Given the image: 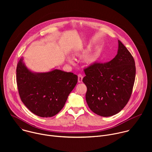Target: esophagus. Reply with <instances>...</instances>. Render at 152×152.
Listing matches in <instances>:
<instances>
[{
	"mask_svg": "<svg viewBox=\"0 0 152 152\" xmlns=\"http://www.w3.org/2000/svg\"><path fill=\"white\" fill-rule=\"evenodd\" d=\"M82 79H83V76L80 74L78 75V82L80 83L82 82Z\"/></svg>",
	"mask_w": 152,
	"mask_h": 152,
	"instance_id": "esophagus-1",
	"label": "esophagus"
}]
</instances>
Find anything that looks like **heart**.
Here are the masks:
<instances>
[{"mask_svg": "<svg viewBox=\"0 0 152 152\" xmlns=\"http://www.w3.org/2000/svg\"><path fill=\"white\" fill-rule=\"evenodd\" d=\"M97 55H91L90 56H89L88 58V59H87V61L88 62H90V63H93V62H94L96 59H97ZM68 61H69V62H70V63H73V60H72V59L71 58H68Z\"/></svg>", "mask_w": 152, "mask_h": 152, "instance_id": "b5f03b06", "label": "heart"}]
</instances>
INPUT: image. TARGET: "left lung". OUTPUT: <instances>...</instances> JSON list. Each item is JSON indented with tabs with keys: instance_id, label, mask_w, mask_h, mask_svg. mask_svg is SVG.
<instances>
[{
	"instance_id": "8db88e82",
	"label": "left lung",
	"mask_w": 152,
	"mask_h": 152,
	"mask_svg": "<svg viewBox=\"0 0 152 152\" xmlns=\"http://www.w3.org/2000/svg\"><path fill=\"white\" fill-rule=\"evenodd\" d=\"M83 82L87 88L85 98L90 109L102 117H110L126 105L135 79L134 59L118 40L115 57L105 62H94L84 69Z\"/></svg>"
}]
</instances>
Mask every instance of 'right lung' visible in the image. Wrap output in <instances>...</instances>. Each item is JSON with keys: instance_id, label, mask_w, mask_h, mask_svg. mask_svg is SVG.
Wrapping results in <instances>:
<instances>
[{"instance_id": "add662e5", "label": "right lung", "mask_w": 152, "mask_h": 152, "mask_svg": "<svg viewBox=\"0 0 152 152\" xmlns=\"http://www.w3.org/2000/svg\"><path fill=\"white\" fill-rule=\"evenodd\" d=\"M16 79L20 99L28 110L39 117H51L62 109L77 82V76L58 69L33 73L21 58L17 64Z\"/></svg>"}]
</instances>
